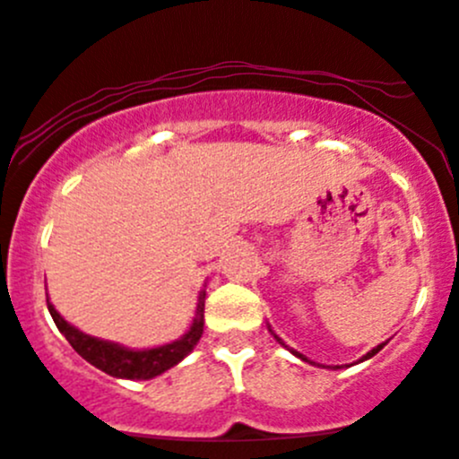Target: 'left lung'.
I'll list each match as a JSON object with an SVG mask.
<instances>
[{
	"instance_id": "obj_1",
	"label": "left lung",
	"mask_w": 459,
	"mask_h": 459,
	"mask_svg": "<svg viewBox=\"0 0 459 459\" xmlns=\"http://www.w3.org/2000/svg\"><path fill=\"white\" fill-rule=\"evenodd\" d=\"M268 331H270V333H272V335H274V340H276V342H279V344H281V346H283V349H287V351H290V352H291V355H296V357H299V359H303V361H307V364H311V366H320V364H316V361H311V359H309V357H305V355H303V352H299V351H294V349H291V346H287V344H285V342H283V340H281V337H279V335H276V333H274V331H272V326H270V325H268ZM385 344H387V342H384V344H379V346H375V349H372V351H368V352H366V355H364V357H361V359H359V361H366V359H370V357H375V355H377V352H379L381 349H384V346H385ZM359 361H357V364H359Z\"/></svg>"
}]
</instances>
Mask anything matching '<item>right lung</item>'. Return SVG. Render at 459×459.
I'll return each instance as SVG.
<instances>
[{
    "label": "right lung",
    "instance_id": "obj_1",
    "mask_svg": "<svg viewBox=\"0 0 459 459\" xmlns=\"http://www.w3.org/2000/svg\"><path fill=\"white\" fill-rule=\"evenodd\" d=\"M206 287V285H204ZM204 299L206 290H200L198 305H195V316L191 322L189 331L180 335L178 340L169 342V344L154 346V349H128V346L117 344V342L100 340V337L87 335L78 329V326L69 325L63 316L58 314L56 307L49 303L48 309L56 322L58 331L67 337L69 344L78 352L82 359H87L91 366L100 368L115 379H154V377L163 375L165 370L174 368L176 364L185 359L194 346L198 344L204 331Z\"/></svg>",
    "mask_w": 459,
    "mask_h": 459
}]
</instances>
